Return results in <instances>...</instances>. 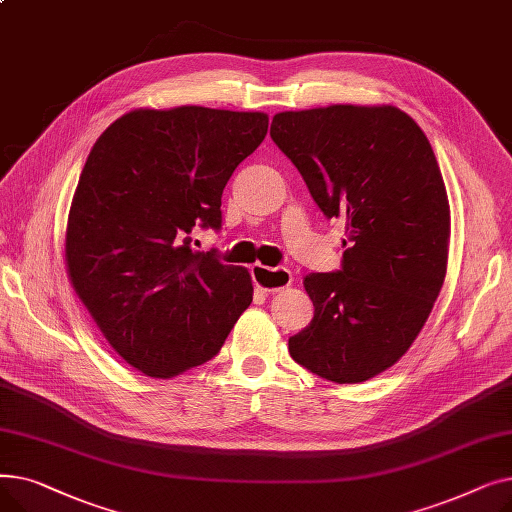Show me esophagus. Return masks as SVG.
I'll list each match as a JSON object with an SVG mask.
<instances>
[{
    "label": "esophagus",
    "instance_id": "esophagus-1",
    "mask_svg": "<svg viewBox=\"0 0 512 512\" xmlns=\"http://www.w3.org/2000/svg\"><path fill=\"white\" fill-rule=\"evenodd\" d=\"M251 274L257 288L265 292H278L292 284V274L290 270H286V267H265L261 263H255L251 267Z\"/></svg>",
    "mask_w": 512,
    "mask_h": 512
}]
</instances>
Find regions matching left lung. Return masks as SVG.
Returning <instances> with one entry per match:
<instances>
[{
	"mask_svg": "<svg viewBox=\"0 0 512 512\" xmlns=\"http://www.w3.org/2000/svg\"><path fill=\"white\" fill-rule=\"evenodd\" d=\"M270 134L326 218L346 220L342 270L303 280L315 311L290 357L361 384L409 351L444 284L450 205L434 149L394 105L280 112Z\"/></svg>",
	"mask_w": 512,
	"mask_h": 512,
	"instance_id": "left-lung-1",
	"label": "left lung"
}]
</instances>
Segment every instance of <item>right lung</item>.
<instances>
[{"mask_svg":"<svg viewBox=\"0 0 512 512\" xmlns=\"http://www.w3.org/2000/svg\"><path fill=\"white\" fill-rule=\"evenodd\" d=\"M267 122L263 112L141 107L87 157L68 213V278L114 351L151 378L213 359L253 301L247 267L193 251L188 234L220 230L224 186Z\"/></svg>","mask_w":512,"mask_h":512,"instance_id":"obj_1","label":"right lung"}]
</instances>
